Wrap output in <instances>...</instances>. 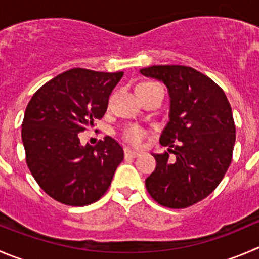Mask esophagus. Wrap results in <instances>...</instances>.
Returning a JSON list of instances; mask_svg holds the SVG:
<instances>
[{"mask_svg": "<svg viewBox=\"0 0 259 259\" xmlns=\"http://www.w3.org/2000/svg\"><path fill=\"white\" fill-rule=\"evenodd\" d=\"M124 156L125 157H137L140 156V152L134 151L131 149H124Z\"/></svg>", "mask_w": 259, "mask_h": 259, "instance_id": "34e87169", "label": "esophagus"}]
</instances>
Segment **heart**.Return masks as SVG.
Masks as SVG:
<instances>
[{
    "label": "heart",
    "mask_w": 259,
    "mask_h": 259,
    "mask_svg": "<svg viewBox=\"0 0 259 259\" xmlns=\"http://www.w3.org/2000/svg\"><path fill=\"white\" fill-rule=\"evenodd\" d=\"M142 83H149V82H141ZM123 139L128 142V144L134 145V146H141L147 139V131L145 128H142L139 124H131L125 127L123 130Z\"/></svg>",
    "instance_id": "heart-1"
}]
</instances>
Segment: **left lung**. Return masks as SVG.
Segmentation results:
<instances>
[{
    "mask_svg": "<svg viewBox=\"0 0 259 259\" xmlns=\"http://www.w3.org/2000/svg\"><path fill=\"white\" fill-rule=\"evenodd\" d=\"M140 72L162 81L170 97L169 123L160 136L169 149L154 154L156 168L145 186L164 207H189L212 193L230 166L235 144L230 103L215 81L192 67L151 66Z\"/></svg>",
    "mask_w": 259,
    "mask_h": 259,
    "instance_id": "8db88e82",
    "label": "left lung"
}]
</instances>
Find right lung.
I'll return each mask as SVG.
<instances>
[{"mask_svg":"<svg viewBox=\"0 0 259 259\" xmlns=\"http://www.w3.org/2000/svg\"><path fill=\"white\" fill-rule=\"evenodd\" d=\"M123 72L71 68L44 83L29 102L21 139L31 176L41 189L67 206H88L104 196L123 149L105 136L81 146L78 134L102 119Z\"/></svg>","mask_w":259,"mask_h":259,"instance_id":"add662e5","label":"right lung"}]
</instances>
